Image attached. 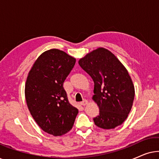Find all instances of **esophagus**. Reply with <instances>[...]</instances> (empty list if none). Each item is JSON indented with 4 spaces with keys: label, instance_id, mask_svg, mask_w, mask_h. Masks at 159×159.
<instances>
[{
    "label": "esophagus",
    "instance_id": "esophagus-1",
    "mask_svg": "<svg viewBox=\"0 0 159 159\" xmlns=\"http://www.w3.org/2000/svg\"><path fill=\"white\" fill-rule=\"evenodd\" d=\"M87 103H88V101H87V100H84L83 101L80 102V104H81L82 106H85Z\"/></svg>",
    "mask_w": 159,
    "mask_h": 159
}]
</instances>
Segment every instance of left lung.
<instances>
[{"mask_svg": "<svg viewBox=\"0 0 159 159\" xmlns=\"http://www.w3.org/2000/svg\"><path fill=\"white\" fill-rule=\"evenodd\" d=\"M94 82L93 99L98 106L95 125L105 129L121 125L131 111L134 88L124 65L108 50L99 48L79 61Z\"/></svg>", "mask_w": 159, "mask_h": 159, "instance_id": "obj_1", "label": "left lung"}]
</instances>
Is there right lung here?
<instances>
[{"label": "right lung", "mask_w": 159, "mask_h": 159, "mask_svg": "<svg viewBox=\"0 0 159 159\" xmlns=\"http://www.w3.org/2000/svg\"><path fill=\"white\" fill-rule=\"evenodd\" d=\"M75 62L63 51L48 50L35 61L26 81L25 98L30 114L43 131L53 136L67 133L78 114L63 87Z\"/></svg>", "instance_id": "add662e5"}]
</instances>
